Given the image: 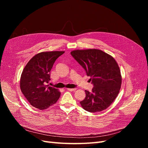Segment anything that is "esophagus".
Returning a JSON list of instances; mask_svg holds the SVG:
<instances>
[{"label":"esophagus","instance_id":"esophagus-1","mask_svg":"<svg viewBox=\"0 0 148 148\" xmlns=\"http://www.w3.org/2000/svg\"><path fill=\"white\" fill-rule=\"evenodd\" d=\"M67 89H68L69 91H75L77 90V89L76 88H67Z\"/></svg>","mask_w":148,"mask_h":148}]
</instances>
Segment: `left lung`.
<instances>
[{
  "label": "left lung",
  "instance_id": "left-lung-1",
  "mask_svg": "<svg viewBox=\"0 0 148 148\" xmlns=\"http://www.w3.org/2000/svg\"><path fill=\"white\" fill-rule=\"evenodd\" d=\"M74 59L85 70L94 87L85 90L86 97L80 102L83 108L90 112L106 109L117 97L122 84V75L113 57L99 49H89L71 52Z\"/></svg>",
  "mask_w": 148,
  "mask_h": 148
}]
</instances>
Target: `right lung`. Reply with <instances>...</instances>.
Returning <instances> with one entry per match:
<instances>
[{"mask_svg":"<svg viewBox=\"0 0 148 148\" xmlns=\"http://www.w3.org/2000/svg\"><path fill=\"white\" fill-rule=\"evenodd\" d=\"M65 51H47L37 53L29 60L20 78V89L29 104L39 110H45L56 104L60 96L59 89L47 83L50 72L58 57Z\"/></svg>","mask_w":148,"mask_h":148,"instance_id":"right-lung-1","label":"right lung"}]
</instances>
